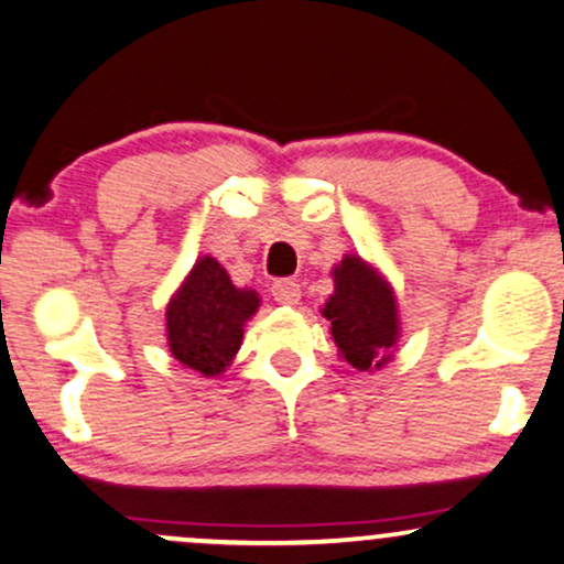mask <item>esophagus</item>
<instances>
[{"instance_id":"obj_1","label":"esophagus","mask_w":564,"mask_h":564,"mask_svg":"<svg viewBox=\"0 0 564 564\" xmlns=\"http://www.w3.org/2000/svg\"><path fill=\"white\" fill-rule=\"evenodd\" d=\"M273 296L275 302L281 304H296L302 300V289L300 283L291 281V278H281V281L273 283Z\"/></svg>"}]
</instances>
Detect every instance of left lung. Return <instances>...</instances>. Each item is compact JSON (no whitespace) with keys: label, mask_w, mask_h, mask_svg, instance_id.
<instances>
[{"label":"left lung","mask_w":564,"mask_h":564,"mask_svg":"<svg viewBox=\"0 0 564 564\" xmlns=\"http://www.w3.org/2000/svg\"><path fill=\"white\" fill-rule=\"evenodd\" d=\"M323 318L332 321L339 355L358 371H373L392 358L400 339L394 291L358 254H347L334 268V294L323 307Z\"/></svg>","instance_id":"left-lung-1"}]
</instances>
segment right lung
Returning a JSON list of instances; mask_svg holds the SVG:
<instances>
[{
	"label": "right lung",
	"mask_w": 564,
	"mask_h": 564,
	"mask_svg": "<svg viewBox=\"0 0 564 564\" xmlns=\"http://www.w3.org/2000/svg\"><path fill=\"white\" fill-rule=\"evenodd\" d=\"M257 307V291L236 289L228 270L215 257H200L166 304V339L172 355L204 377H219L236 358L246 321Z\"/></svg>",
	"instance_id": "obj_1"
}]
</instances>
